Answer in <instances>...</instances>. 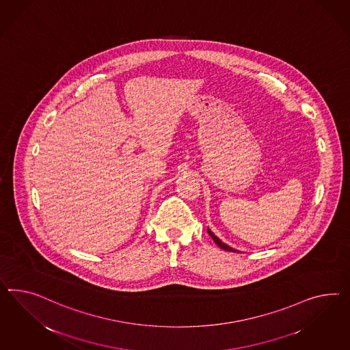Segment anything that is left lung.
Segmentation results:
<instances>
[{"label": "left lung", "mask_w": 350, "mask_h": 350, "mask_svg": "<svg viewBox=\"0 0 350 350\" xmlns=\"http://www.w3.org/2000/svg\"><path fill=\"white\" fill-rule=\"evenodd\" d=\"M208 233L210 234V236H211V238L214 239V242H215L217 246L220 247L221 250H226V251H229V252H237V250H234V248H232V247L227 246L226 243H223V242H221V241H220V239H219V238H217V237L215 236V234H214V233H213V232H211L208 228Z\"/></svg>", "instance_id": "1"}]
</instances>
